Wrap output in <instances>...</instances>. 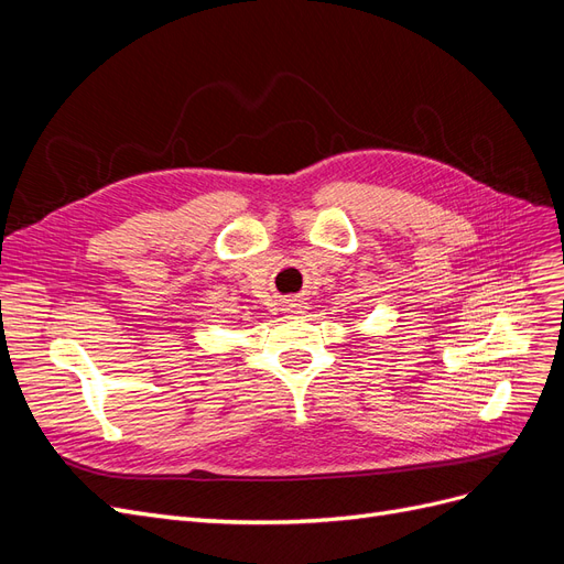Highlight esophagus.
Wrapping results in <instances>:
<instances>
[{"label": "esophagus", "instance_id": "esophagus-1", "mask_svg": "<svg viewBox=\"0 0 564 564\" xmlns=\"http://www.w3.org/2000/svg\"><path fill=\"white\" fill-rule=\"evenodd\" d=\"M304 308H306V302L302 297H290V300H285L283 312L285 314H302Z\"/></svg>", "mask_w": 564, "mask_h": 564}]
</instances>
